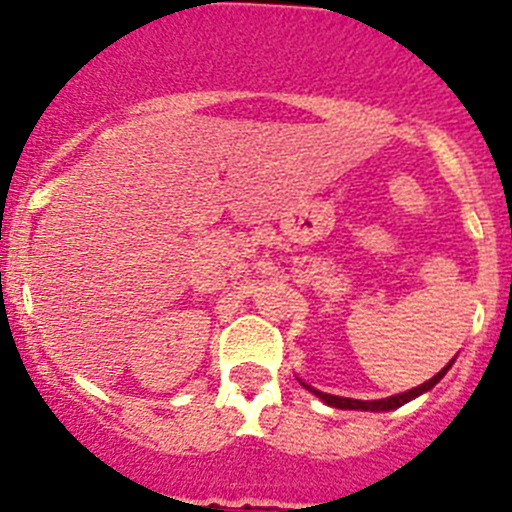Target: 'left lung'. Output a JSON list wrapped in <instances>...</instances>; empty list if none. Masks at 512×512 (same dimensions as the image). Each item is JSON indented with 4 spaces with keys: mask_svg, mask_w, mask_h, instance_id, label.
Listing matches in <instances>:
<instances>
[{
    "mask_svg": "<svg viewBox=\"0 0 512 512\" xmlns=\"http://www.w3.org/2000/svg\"><path fill=\"white\" fill-rule=\"evenodd\" d=\"M454 365V359H451L449 365L444 367V370L441 372H436L434 377H431V380H426L423 382V385H418V388H413V390H408V393H398V395H390V398H380V400H354V398H342V395H329V393H321V390H316V388H311V385H306V382H301L303 388L306 390H311L313 395H316V398H321L324 400L326 405H331V408H342V411H393V408H400V405H405L408 403V400H413V398H418V395H423V393H428V390L434 388L436 382L441 380V377L446 375V372H449V367Z\"/></svg>",
    "mask_w": 512,
    "mask_h": 512,
    "instance_id": "obj_1",
    "label": "left lung"
}]
</instances>
